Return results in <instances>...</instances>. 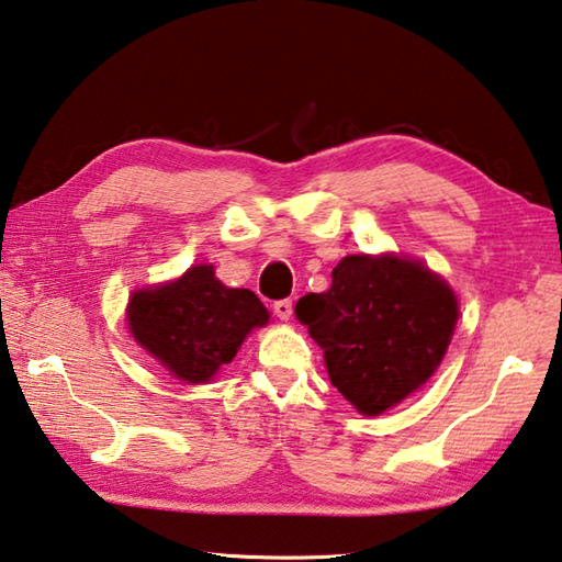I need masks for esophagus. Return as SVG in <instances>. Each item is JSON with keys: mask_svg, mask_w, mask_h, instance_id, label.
<instances>
[{"mask_svg": "<svg viewBox=\"0 0 562 562\" xmlns=\"http://www.w3.org/2000/svg\"><path fill=\"white\" fill-rule=\"evenodd\" d=\"M272 310H274V314H278V316L282 318V322H290V316H292V300L274 302Z\"/></svg>", "mask_w": 562, "mask_h": 562, "instance_id": "34e87169", "label": "esophagus"}]
</instances>
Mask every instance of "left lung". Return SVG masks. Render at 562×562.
I'll return each instance as SVG.
<instances>
[{
	"label": "left lung",
	"instance_id": "8db88e82",
	"mask_svg": "<svg viewBox=\"0 0 562 562\" xmlns=\"http://www.w3.org/2000/svg\"><path fill=\"white\" fill-rule=\"evenodd\" d=\"M331 288L310 292L294 314L324 348L328 378L360 414L409 397L441 366L458 322L450 284L419 260L346 256Z\"/></svg>",
	"mask_w": 562,
	"mask_h": 562
}]
</instances>
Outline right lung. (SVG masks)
<instances>
[{"label":"right lung","instance_id":"obj_1","mask_svg":"<svg viewBox=\"0 0 562 562\" xmlns=\"http://www.w3.org/2000/svg\"><path fill=\"white\" fill-rule=\"evenodd\" d=\"M128 331L178 380L200 384L236 358L252 328L270 314L250 290L226 288L214 266H194L182 278L138 290L128 300Z\"/></svg>","mask_w":562,"mask_h":562}]
</instances>
